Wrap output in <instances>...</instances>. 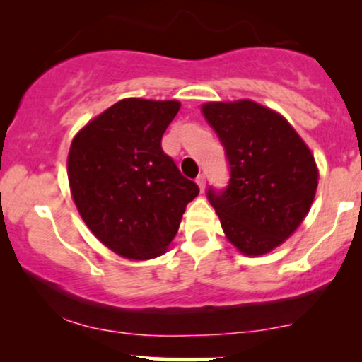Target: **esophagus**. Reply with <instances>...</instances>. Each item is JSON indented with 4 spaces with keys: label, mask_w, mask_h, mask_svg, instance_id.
Masks as SVG:
<instances>
[{
    "label": "esophagus",
    "mask_w": 362,
    "mask_h": 362,
    "mask_svg": "<svg viewBox=\"0 0 362 362\" xmlns=\"http://www.w3.org/2000/svg\"><path fill=\"white\" fill-rule=\"evenodd\" d=\"M195 182H197V185H199V189H201V192H204V189H206V177L201 173V175L195 178Z\"/></svg>",
    "instance_id": "obj_1"
}]
</instances>
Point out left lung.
Returning a JSON list of instances; mask_svg holds the SVG:
<instances>
[{
  "label": "left lung",
  "instance_id": "obj_1",
  "mask_svg": "<svg viewBox=\"0 0 362 362\" xmlns=\"http://www.w3.org/2000/svg\"><path fill=\"white\" fill-rule=\"evenodd\" d=\"M202 114L224 146L230 182L207 199L226 238L245 255H264L308 214L318 185L315 158L281 114L252 100L209 102Z\"/></svg>",
  "mask_w": 362,
  "mask_h": 362
}]
</instances>
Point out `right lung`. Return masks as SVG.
<instances>
[{
    "instance_id": "right-lung-1",
    "label": "right lung",
    "mask_w": 362,
    "mask_h": 362,
    "mask_svg": "<svg viewBox=\"0 0 362 362\" xmlns=\"http://www.w3.org/2000/svg\"><path fill=\"white\" fill-rule=\"evenodd\" d=\"M180 103L124 98L74 136L68 178L83 221L120 257L146 260L167 250L195 182L161 149Z\"/></svg>"
}]
</instances>
